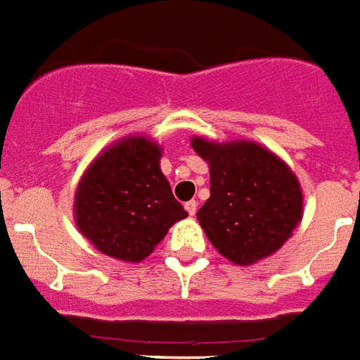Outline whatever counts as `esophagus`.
<instances>
[{
  "mask_svg": "<svg viewBox=\"0 0 360 360\" xmlns=\"http://www.w3.org/2000/svg\"><path fill=\"white\" fill-rule=\"evenodd\" d=\"M196 206H198V204H196V200H188L187 204H185V210L188 212V215L196 214Z\"/></svg>",
  "mask_w": 360,
  "mask_h": 360,
  "instance_id": "obj_1",
  "label": "esophagus"
}]
</instances>
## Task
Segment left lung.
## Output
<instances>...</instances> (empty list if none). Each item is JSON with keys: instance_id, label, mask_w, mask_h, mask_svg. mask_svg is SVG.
I'll return each mask as SVG.
<instances>
[{"instance_id": "1", "label": "left lung", "mask_w": 360, "mask_h": 360, "mask_svg": "<svg viewBox=\"0 0 360 360\" xmlns=\"http://www.w3.org/2000/svg\"><path fill=\"white\" fill-rule=\"evenodd\" d=\"M193 148L210 164V198L196 214L210 242L236 265L276 252L302 219V188L290 167L250 141L194 137Z\"/></svg>"}]
</instances>
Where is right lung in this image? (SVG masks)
<instances>
[{"mask_svg":"<svg viewBox=\"0 0 360 360\" xmlns=\"http://www.w3.org/2000/svg\"><path fill=\"white\" fill-rule=\"evenodd\" d=\"M158 145L126 137L106 148L76 191V223L98 252L137 263L175 221L187 217L160 169Z\"/></svg>","mask_w":360,"mask_h":360,"instance_id":"1","label":"right lung"}]
</instances>
